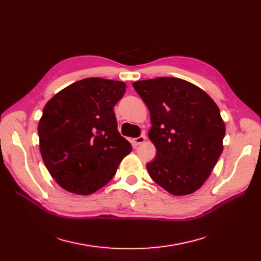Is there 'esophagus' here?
<instances>
[{
  "label": "esophagus",
  "mask_w": 261,
  "mask_h": 261,
  "mask_svg": "<svg viewBox=\"0 0 261 261\" xmlns=\"http://www.w3.org/2000/svg\"><path fill=\"white\" fill-rule=\"evenodd\" d=\"M145 140H146V136H145L144 134H143V135H140L139 137H137V138L134 139V143H135V144L138 146V145H141V144H143Z\"/></svg>",
  "instance_id": "34e87169"
}]
</instances>
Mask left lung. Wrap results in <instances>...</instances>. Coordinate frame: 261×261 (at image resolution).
<instances>
[{
  "label": "left lung",
  "instance_id": "obj_1",
  "mask_svg": "<svg viewBox=\"0 0 261 261\" xmlns=\"http://www.w3.org/2000/svg\"><path fill=\"white\" fill-rule=\"evenodd\" d=\"M150 112L148 136L155 158L147 169L172 195L196 192L222 153L225 125L216 102L199 87L174 77L133 84Z\"/></svg>",
  "mask_w": 261,
  "mask_h": 261
}]
</instances>
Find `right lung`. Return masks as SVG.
<instances>
[{
	"label": "right lung",
	"instance_id": "1",
	"mask_svg": "<svg viewBox=\"0 0 261 261\" xmlns=\"http://www.w3.org/2000/svg\"><path fill=\"white\" fill-rule=\"evenodd\" d=\"M123 82L85 78L48 101L38 125L40 152L65 191L90 195L112 179L132 145L117 130L114 106Z\"/></svg>",
	"mask_w": 261,
	"mask_h": 261
}]
</instances>
